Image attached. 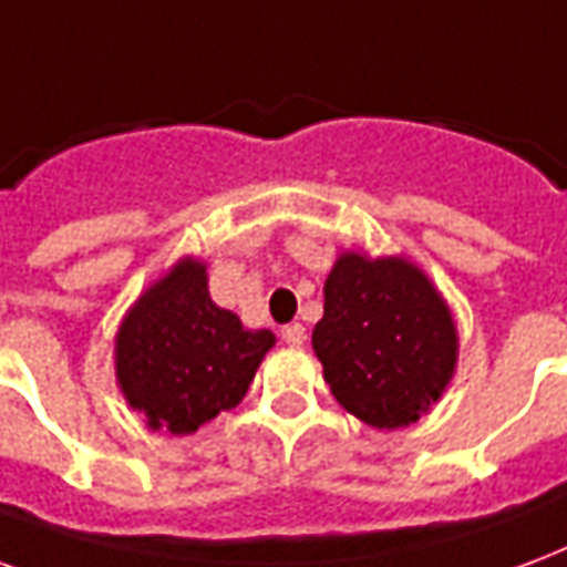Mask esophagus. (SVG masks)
<instances>
[{"label":"esophagus","instance_id":"obj_1","mask_svg":"<svg viewBox=\"0 0 567 567\" xmlns=\"http://www.w3.org/2000/svg\"><path fill=\"white\" fill-rule=\"evenodd\" d=\"M284 341H287L289 347H301V344H305V326H301V323H289L287 329H284Z\"/></svg>","mask_w":567,"mask_h":567}]
</instances>
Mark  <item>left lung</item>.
Listing matches in <instances>:
<instances>
[{
  "label": "left lung",
  "mask_w": 567,
  "mask_h": 567,
  "mask_svg": "<svg viewBox=\"0 0 567 567\" xmlns=\"http://www.w3.org/2000/svg\"><path fill=\"white\" fill-rule=\"evenodd\" d=\"M311 344L338 404L374 429H404L429 414L458 362L447 299L404 256L338 254Z\"/></svg>",
  "instance_id": "left-lung-1"
}]
</instances>
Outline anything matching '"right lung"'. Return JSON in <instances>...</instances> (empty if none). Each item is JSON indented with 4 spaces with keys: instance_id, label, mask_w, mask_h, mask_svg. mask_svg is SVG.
Segmentation results:
<instances>
[{
    "instance_id": "add662e5",
    "label": "right lung",
    "mask_w": 567,
    "mask_h": 567,
    "mask_svg": "<svg viewBox=\"0 0 567 567\" xmlns=\"http://www.w3.org/2000/svg\"><path fill=\"white\" fill-rule=\"evenodd\" d=\"M275 332L210 301L208 266L184 256L153 280L114 334L123 399L153 432L193 435L247 395Z\"/></svg>"
}]
</instances>
